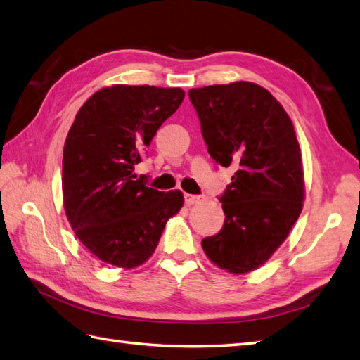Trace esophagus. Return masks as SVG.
<instances>
[{
  "mask_svg": "<svg viewBox=\"0 0 360 360\" xmlns=\"http://www.w3.org/2000/svg\"><path fill=\"white\" fill-rule=\"evenodd\" d=\"M184 200H186L187 205H193V204H198L200 202V196H196V195H190V193H184Z\"/></svg>",
  "mask_w": 360,
  "mask_h": 360,
  "instance_id": "obj_1",
  "label": "esophagus"
}]
</instances>
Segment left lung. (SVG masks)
Returning <instances> with one entry per match:
<instances>
[{"label": "left lung", "instance_id": "obj_1", "mask_svg": "<svg viewBox=\"0 0 360 360\" xmlns=\"http://www.w3.org/2000/svg\"><path fill=\"white\" fill-rule=\"evenodd\" d=\"M188 96L208 153L236 170L219 198L224 227L202 239V248L225 271H253L281 247L302 212L304 170L293 122L278 99L253 82L191 89Z\"/></svg>", "mask_w": 360, "mask_h": 360}]
</instances>
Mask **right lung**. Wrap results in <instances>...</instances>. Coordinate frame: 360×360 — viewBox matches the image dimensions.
<instances>
[{
    "label": "right lung",
    "mask_w": 360,
    "mask_h": 360,
    "mask_svg": "<svg viewBox=\"0 0 360 360\" xmlns=\"http://www.w3.org/2000/svg\"><path fill=\"white\" fill-rule=\"evenodd\" d=\"M179 87H104L79 108L63 152L64 210L75 235L103 262L135 269L155 253L179 190L147 187L133 173L162 122L184 99Z\"/></svg>",
    "instance_id": "right-lung-1"
}]
</instances>
